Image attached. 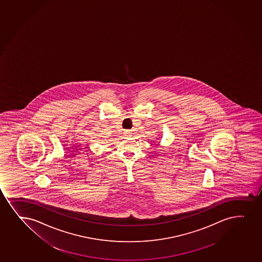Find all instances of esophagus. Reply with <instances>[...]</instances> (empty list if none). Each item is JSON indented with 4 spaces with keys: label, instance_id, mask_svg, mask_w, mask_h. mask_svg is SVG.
I'll list each match as a JSON object with an SVG mask.
<instances>
[{
    "label": "esophagus",
    "instance_id": "34e87169",
    "mask_svg": "<svg viewBox=\"0 0 262 262\" xmlns=\"http://www.w3.org/2000/svg\"><path fill=\"white\" fill-rule=\"evenodd\" d=\"M132 135H133V133H132L130 130H125V132H124V136L126 137L127 139L129 138V137H132Z\"/></svg>",
    "mask_w": 262,
    "mask_h": 262
}]
</instances>
